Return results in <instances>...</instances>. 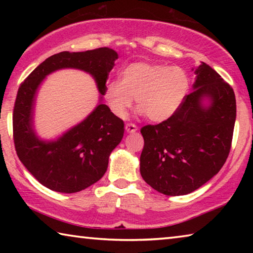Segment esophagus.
<instances>
[{
  "label": "esophagus",
  "instance_id": "esophagus-1",
  "mask_svg": "<svg viewBox=\"0 0 253 253\" xmlns=\"http://www.w3.org/2000/svg\"><path fill=\"white\" fill-rule=\"evenodd\" d=\"M125 129H126L127 132H130V134H131V132L137 131V126L134 125V124H126Z\"/></svg>",
  "mask_w": 253,
  "mask_h": 253
}]
</instances>
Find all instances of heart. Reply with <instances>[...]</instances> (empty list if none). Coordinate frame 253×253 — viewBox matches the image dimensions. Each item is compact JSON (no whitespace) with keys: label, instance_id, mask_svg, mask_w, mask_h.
Wrapping results in <instances>:
<instances>
[{"label":"heart","instance_id":"b5f03b06","mask_svg":"<svg viewBox=\"0 0 253 253\" xmlns=\"http://www.w3.org/2000/svg\"><path fill=\"white\" fill-rule=\"evenodd\" d=\"M190 78L179 67L135 62L122 72V80H111L105 99L115 116L125 118L136 99L139 114L151 122L168 121L176 113L190 90Z\"/></svg>","mask_w":253,"mask_h":253}]
</instances>
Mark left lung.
<instances>
[{
	"instance_id": "left-lung-1",
	"label": "left lung",
	"mask_w": 253,
	"mask_h": 253,
	"mask_svg": "<svg viewBox=\"0 0 253 253\" xmlns=\"http://www.w3.org/2000/svg\"><path fill=\"white\" fill-rule=\"evenodd\" d=\"M193 90L168 121L140 129L144 148L140 175L170 196L185 195L210 181L230 153L237 104L233 89L202 62Z\"/></svg>"
}]
</instances>
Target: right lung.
I'll use <instances>...</instances> for the list:
<instances>
[{"instance_id":"obj_1","label":"right lung","mask_w":253,"mask_h":253,"mask_svg":"<svg viewBox=\"0 0 253 253\" xmlns=\"http://www.w3.org/2000/svg\"><path fill=\"white\" fill-rule=\"evenodd\" d=\"M118 54L109 48L84 52L63 51L40 63L20 85L13 110V138L20 161L42 185L60 193H76L99 181L110 153L122 142L124 122L102 104L106 83ZM61 69L87 72L96 81L100 104L83 122L52 141L34 129L37 89L46 75Z\"/></svg>"}]
</instances>
